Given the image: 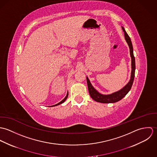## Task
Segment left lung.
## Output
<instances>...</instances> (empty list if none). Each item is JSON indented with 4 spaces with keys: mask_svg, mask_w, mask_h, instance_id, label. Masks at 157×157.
<instances>
[{
    "mask_svg": "<svg viewBox=\"0 0 157 157\" xmlns=\"http://www.w3.org/2000/svg\"><path fill=\"white\" fill-rule=\"evenodd\" d=\"M122 29L124 33V37L125 39L129 45V49H130V54L131 57L132 59V72H131V80L129 82V83L122 89L116 92H114L112 94L109 95H102L98 92L94 88V87L92 86L91 83H90V81L88 77H86L87 80V84L89 90V93L91 98L99 103H115L120 100H121L131 89V87L132 86L135 77V57L133 53V46L131 40V39L128 34L125 31L123 27H122Z\"/></svg>",
    "mask_w": 157,
    "mask_h": 157,
    "instance_id": "left-lung-1",
    "label": "left lung"
}]
</instances>
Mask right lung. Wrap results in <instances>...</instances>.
<instances>
[{"mask_svg":"<svg viewBox=\"0 0 157 157\" xmlns=\"http://www.w3.org/2000/svg\"><path fill=\"white\" fill-rule=\"evenodd\" d=\"M67 96H68V92H67V96L65 97V98L63 100H62L60 102H59V103H57V104H56V105H53V106H57V105H60V104H62V103H63L66 100H67Z\"/></svg>","mask_w":157,"mask_h":157,"instance_id":"1","label":"right lung"}]
</instances>
